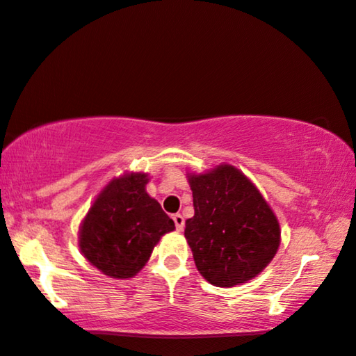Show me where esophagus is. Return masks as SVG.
Here are the masks:
<instances>
[{"instance_id": "1", "label": "esophagus", "mask_w": 356, "mask_h": 356, "mask_svg": "<svg viewBox=\"0 0 356 356\" xmlns=\"http://www.w3.org/2000/svg\"><path fill=\"white\" fill-rule=\"evenodd\" d=\"M172 220L175 222V227H177V231H182L184 229V216L181 215V213H175V215L172 216Z\"/></svg>"}]
</instances>
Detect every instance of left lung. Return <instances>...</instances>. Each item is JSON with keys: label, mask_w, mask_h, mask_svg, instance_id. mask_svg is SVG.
<instances>
[{"label": "left lung", "mask_w": 356, "mask_h": 356, "mask_svg": "<svg viewBox=\"0 0 356 356\" xmlns=\"http://www.w3.org/2000/svg\"><path fill=\"white\" fill-rule=\"evenodd\" d=\"M195 215L186 239L208 283L231 288L252 280L280 248V222L248 175L231 164L187 174Z\"/></svg>", "instance_id": "obj_1"}]
</instances>
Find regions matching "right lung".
<instances>
[{
	"mask_svg": "<svg viewBox=\"0 0 356 356\" xmlns=\"http://www.w3.org/2000/svg\"><path fill=\"white\" fill-rule=\"evenodd\" d=\"M148 181L146 172L113 177L83 218L79 250L107 277H135L161 238L175 229L159 202L146 192Z\"/></svg>",
	"mask_w": 356,
	"mask_h": 356,
	"instance_id": "add662e5",
	"label": "right lung"
}]
</instances>
